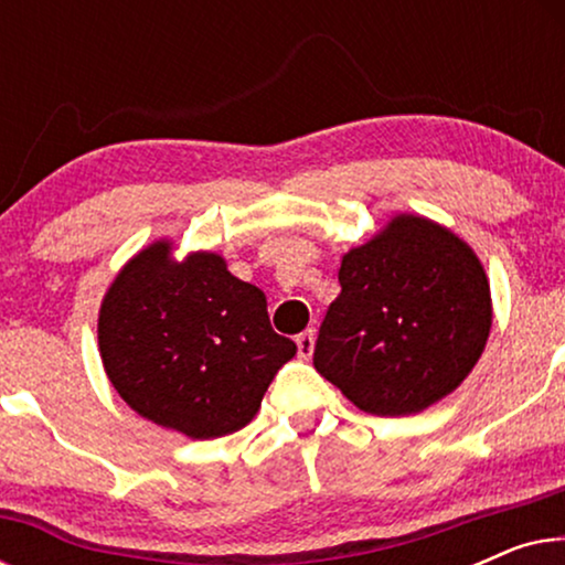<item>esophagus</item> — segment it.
I'll list each match as a JSON object with an SVG mask.
<instances>
[{
    "instance_id": "esophagus-1",
    "label": "esophagus",
    "mask_w": 565,
    "mask_h": 565,
    "mask_svg": "<svg viewBox=\"0 0 565 565\" xmlns=\"http://www.w3.org/2000/svg\"><path fill=\"white\" fill-rule=\"evenodd\" d=\"M296 344H298V354L303 360H308L313 354V344H316V331L313 329H306L300 331V334L296 337Z\"/></svg>"
}]
</instances>
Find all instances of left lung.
<instances>
[{
  "label": "left lung",
  "mask_w": 565,
  "mask_h": 565,
  "mask_svg": "<svg viewBox=\"0 0 565 565\" xmlns=\"http://www.w3.org/2000/svg\"><path fill=\"white\" fill-rule=\"evenodd\" d=\"M339 285L313 365L362 412H424L481 358L491 329L489 280L452 231L398 215L383 236L344 254Z\"/></svg>",
  "instance_id": "left-lung-1"
}]
</instances>
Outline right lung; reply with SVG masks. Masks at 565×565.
I'll return each mask as SVG.
<instances>
[{"label":"right lung","instance_id":"1","mask_svg":"<svg viewBox=\"0 0 565 565\" xmlns=\"http://www.w3.org/2000/svg\"><path fill=\"white\" fill-rule=\"evenodd\" d=\"M99 354L120 398L159 427L213 439L246 427L296 344L273 331L267 298L198 252L136 254L99 308Z\"/></svg>","mask_w":565,"mask_h":565}]
</instances>
